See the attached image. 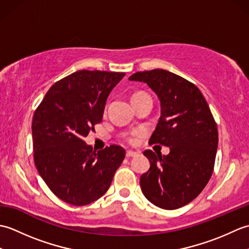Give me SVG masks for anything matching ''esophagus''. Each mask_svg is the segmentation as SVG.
<instances>
[{
    "label": "esophagus",
    "instance_id": "1",
    "mask_svg": "<svg viewBox=\"0 0 249 249\" xmlns=\"http://www.w3.org/2000/svg\"><path fill=\"white\" fill-rule=\"evenodd\" d=\"M138 154H137L136 152H133V151H127L126 152V157H128V158H131V157H135V156H137Z\"/></svg>",
    "mask_w": 249,
    "mask_h": 249
}]
</instances>
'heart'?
<instances>
[{
    "mask_svg": "<svg viewBox=\"0 0 249 249\" xmlns=\"http://www.w3.org/2000/svg\"><path fill=\"white\" fill-rule=\"evenodd\" d=\"M138 94V93H137ZM141 134V131L140 130H137V131H134L133 133V137H131V138L129 139V141H135V137H137V136H139Z\"/></svg>",
    "mask_w": 249,
    "mask_h": 249,
    "instance_id": "obj_1",
    "label": "heart"
}]
</instances>
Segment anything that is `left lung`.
I'll use <instances>...</instances> for the list:
<instances>
[{
  "label": "left lung",
  "instance_id": "obj_1",
  "mask_svg": "<svg viewBox=\"0 0 249 249\" xmlns=\"http://www.w3.org/2000/svg\"><path fill=\"white\" fill-rule=\"evenodd\" d=\"M128 80L143 82L160 104V116L149 143L168 146V155L144 151L150 169L140 178L142 193L165 210L188 204L212 176L218 145L217 126L200 89L165 70L138 71Z\"/></svg>",
  "mask_w": 249,
  "mask_h": 249
}]
</instances>
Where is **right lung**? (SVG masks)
Here are the masks:
<instances>
[{
	"label": "right lung",
	"instance_id": "1",
	"mask_svg": "<svg viewBox=\"0 0 249 249\" xmlns=\"http://www.w3.org/2000/svg\"><path fill=\"white\" fill-rule=\"evenodd\" d=\"M124 72L79 71L55 82L36 109L32 122L34 161L56 197L87 205L110 187L125 150L110 145L93 151L83 141L100 123L110 92Z\"/></svg>",
	"mask_w": 249,
	"mask_h": 249
}]
</instances>
